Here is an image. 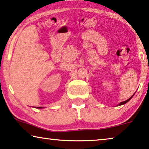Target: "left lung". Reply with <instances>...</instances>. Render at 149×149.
<instances>
[{"mask_svg": "<svg viewBox=\"0 0 149 149\" xmlns=\"http://www.w3.org/2000/svg\"><path fill=\"white\" fill-rule=\"evenodd\" d=\"M134 94H135V93H134ZM134 95H132V97H130V98H129V99H128V100H127L126 101H124V102H120V104L118 105V106H121V105H123V104H126V103H127V102H129V101H130V100H131V99H132V98L133 97V96H134Z\"/></svg>", "mask_w": 149, "mask_h": 149, "instance_id": "1", "label": "left lung"}]
</instances>
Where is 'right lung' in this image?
I'll list each match as a JSON object with an SVG mask.
<instances>
[{
    "mask_svg": "<svg viewBox=\"0 0 149 149\" xmlns=\"http://www.w3.org/2000/svg\"><path fill=\"white\" fill-rule=\"evenodd\" d=\"M37 108H42V107H37Z\"/></svg>",
    "mask_w": 149,
    "mask_h": 149,
    "instance_id": "1",
    "label": "right lung"
}]
</instances>
